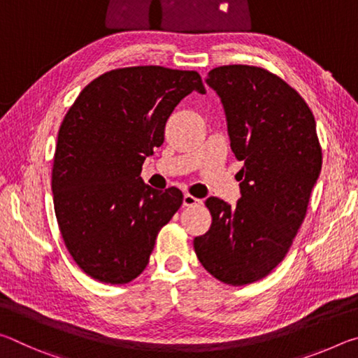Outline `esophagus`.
<instances>
[{
  "mask_svg": "<svg viewBox=\"0 0 358 358\" xmlns=\"http://www.w3.org/2000/svg\"><path fill=\"white\" fill-rule=\"evenodd\" d=\"M199 203H202L201 199L194 197V196H191V194H185V196H183L185 207H194V205H199Z\"/></svg>",
  "mask_w": 358,
  "mask_h": 358,
  "instance_id": "34e87169",
  "label": "esophagus"
}]
</instances>
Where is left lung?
<instances>
[{"label":"left lung","instance_id":"obj_1","mask_svg":"<svg viewBox=\"0 0 358 358\" xmlns=\"http://www.w3.org/2000/svg\"><path fill=\"white\" fill-rule=\"evenodd\" d=\"M205 82L222 102L230 148L243 162L235 207L208 197L210 230L194 238L203 268L221 282L262 280L286 256L322 167L316 121L292 87L256 66L230 64Z\"/></svg>","mask_w":358,"mask_h":358}]
</instances>
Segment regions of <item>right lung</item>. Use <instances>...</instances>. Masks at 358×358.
I'll return each mask as SVG.
<instances>
[{
    "label": "right lung",
    "mask_w": 358,
    "mask_h": 358,
    "mask_svg": "<svg viewBox=\"0 0 358 358\" xmlns=\"http://www.w3.org/2000/svg\"><path fill=\"white\" fill-rule=\"evenodd\" d=\"M205 87L196 71L115 69L85 87L66 113L53 157L59 232L93 280L126 284L148 265L162 226L183 203L177 187L145 185L142 164L164 142L178 102Z\"/></svg>",
    "instance_id": "obj_1"
}]
</instances>
